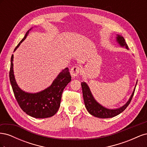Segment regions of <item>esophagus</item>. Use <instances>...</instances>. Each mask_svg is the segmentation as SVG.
Instances as JSON below:
<instances>
[{
	"label": "esophagus",
	"mask_w": 147,
	"mask_h": 147,
	"mask_svg": "<svg viewBox=\"0 0 147 147\" xmlns=\"http://www.w3.org/2000/svg\"><path fill=\"white\" fill-rule=\"evenodd\" d=\"M81 72V69L78 66H74L73 67L70 69V74L72 77L75 78L77 77Z\"/></svg>",
	"instance_id": "esophagus-1"
}]
</instances>
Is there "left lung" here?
Returning a JSON list of instances; mask_svg holds the SVG:
<instances>
[{
  "label": "left lung",
  "instance_id": "obj_1",
  "mask_svg": "<svg viewBox=\"0 0 147 147\" xmlns=\"http://www.w3.org/2000/svg\"><path fill=\"white\" fill-rule=\"evenodd\" d=\"M117 40L121 47H125L126 48H127L128 46L126 43L125 40H124V38H123V37L121 36V35H118V36L117 37ZM81 85L82 88L84 105H85V107L87 110L88 111V112L91 115H93V116L100 118H112L123 112V111L127 108V107L129 105V104H130L136 90L135 88L129 100L127 102V103L125 105L119 109H109L104 107L103 106H102L98 103V102H96V100L94 99V97H93L91 94L90 88H89L88 86L85 82H82Z\"/></svg>",
  "mask_w": 147,
  "mask_h": 147
}]
</instances>
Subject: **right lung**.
<instances>
[{
    "label": "right lung",
    "instance_id": "1",
    "mask_svg": "<svg viewBox=\"0 0 147 147\" xmlns=\"http://www.w3.org/2000/svg\"><path fill=\"white\" fill-rule=\"evenodd\" d=\"M29 29L24 37L15 49L27 37ZM13 55L11 57L10 80L15 98L23 111L30 117L36 118L51 117L59 110L62 94L65 87L71 81V76L68 68H65L58 75L50 86L37 93H28L22 91L15 81L13 70Z\"/></svg>",
    "mask_w": 147,
    "mask_h": 147
}]
</instances>
